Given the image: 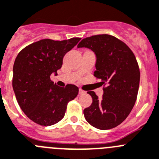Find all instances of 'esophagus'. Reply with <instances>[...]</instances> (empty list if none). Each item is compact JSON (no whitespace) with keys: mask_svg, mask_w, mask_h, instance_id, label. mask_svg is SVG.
I'll return each instance as SVG.
<instances>
[{"mask_svg":"<svg viewBox=\"0 0 159 159\" xmlns=\"http://www.w3.org/2000/svg\"><path fill=\"white\" fill-rule=\"evenodd\" d=\"M85 91H84L82 89L80 88L79 89V94H80V95H81V94H85Z\"/></svg>","mask_w":159,"mask_h":159,"instance_id":"34e87169","label":"esophagus"}]
</instances>
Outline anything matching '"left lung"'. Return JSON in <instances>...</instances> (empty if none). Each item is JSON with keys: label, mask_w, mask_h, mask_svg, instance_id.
<instances>
[{"label": "left lung", "mask_w": 159, "mask_h": 159, "mask_svg": "<svg viewBox=\"0 0 159 159\" xmlns=\"http://www.w3.org/2000/svg\"><path fill=\"white\" fill-rule=\"evenodd\" d=\"M78 48L95 52L93 76L104 85L101 99L93 91L88 92L93 103L83 111L85 120L98 129L116 128L128 116L137 99L140 71L135 55L123 41L107 34L83 39Z\"/></svg>", "instance_id": "8db88e82"}]
</instances>
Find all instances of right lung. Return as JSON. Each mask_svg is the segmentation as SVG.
<instances>
[{"label": "right lung", "instance_id": "add662e5", "mask_svg": "<svg viewBox=\"0 0 159 159\" xmlns=\"http://www.w3.org/2000/svg\"><path fill=\"white\" fill-rule=\"evenodd\" d=\"M80 39H41L27 46L16 58L12 88L22 111L35 124L51 126L59 122L68 103L78 96L76 85L58 86L51 74L62 67L64 55Z\"/></svg>", "mask_w": 159, "mask_h": 159}]
</instances>
